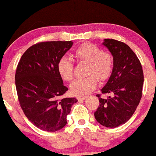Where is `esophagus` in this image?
<instances>
[{
    "label": "esophagus",
    "instance_id": "34e87169",
    "mask_svg": "<svg viewBox=\"0 0 156 156\" xmlns=\"http://www.w3.org/2000/svg\"><path fill=\"white\" fill-rule=\"evenodd\" d=\"M86 98H87V97L86 96H78L77 97V99H78V100H84V99H86Z\"/></svg>",
    "mask_w": 156,
    "mask_h": 156
}]
</instances>
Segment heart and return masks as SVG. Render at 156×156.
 <instances>
[{
	"instance_id": "obj_1",
	"label": "heart",
	"mask_w": 156,
	"mask_h": 156,
	"mask_svg": "<svg viewBox=\"0 0 156 156\" xmlns=\"http://www.w3.org/2000/svg\"><path fill=\"white\" fill-rule=\"evenodd\" d=\"M75 56L80 62L88 64L85 78L76 79L70 86L71 92L76 95L88 94L97 85V78L101 82L105 81L112 75L114 59L110 53L103 52L98 46L84 43L75 51ZM57 70L62 79L70 81L73 78V64L68 57H62L57 64Z\"/></svg>"
}]
</instances>
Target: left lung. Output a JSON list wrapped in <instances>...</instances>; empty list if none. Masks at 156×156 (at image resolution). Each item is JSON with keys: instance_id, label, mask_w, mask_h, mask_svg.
Returning <instances> with one entry per match:
<instances>
[{"instance_id": "8db88e82", "label": "left lung", "mask_w": 156, "mask_h": 156, "mask_svg": "<svg viewBox=\"0 0 156 156\" xmlns=\"http://www.w3.org/2000/svg\"><path fill=\"white\" fill-rule=\"evenodd\" d=\"M103 45L110 51L114 59L112 75L101 89L110 94L107 99L100 94V105L94 112L96 120L106 128L125 124L135 112L141 98L144 75L136 55L124 42L105 39Z\"/></svg>"}]
</instances>
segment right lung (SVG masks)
Here are the masks:
<instances>
[{
  "label": "right lung",
  "instance_id": "right-lung-1",
  "mask_svg": "<svg viewBox=\"0 0 156 156\" xmlns=\"http://www.w3.org/2000/svg\"><path fill=\"white\" fill-rule=\"evenodd\" d=\"M72 41L36 44L23 53L17 65L15 85L20 104L26 117L39 129L55 132L67 124L76 98H62L68 90L57 70Z\"/></svg>",
  "mask_w": 156,
  "mask_h": 156
}]
</instances>
